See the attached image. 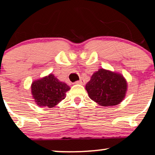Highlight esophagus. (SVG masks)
Here are the masks:
<instances>
[{
	"instance_id": "34e87169",
	"label": "esophagus",
	"mask_w": 155,
	"mask_h": 155,
	"mask_svg": "<svg viewBox=\"0 0 155 155\" xmlns=\"http://www.w3.org/2000/svg\"><path fill=\"white\" fill-rule=\"evenodd\" d=\"M76 84H84L85 81H84V79H81L80 80H79V81H76Z\"/></svg>"
}]
</instances>
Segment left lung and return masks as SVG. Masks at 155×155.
Here are the masks:
<instances>
[{
	"instance_id": "8db88e82",
	"label": "left lung",
	"mask_w": 155,
	"mask_h": 155,
	"mask_svg": "<svg viewBox=\"0 0 155 155\" xmlns=\"http://www.w3.org/2000/svg\"><path fill=\"white\" fill-rule=\"evenodd\" d=\"M127 87L122 74L104 68L94 73L85 87L90 99L103 106H116L122 102Z\"/></svg>"
}]
</instances>
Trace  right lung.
I'll list each match as a JSON object with an SVG mask.
<instances>
[{"label": "right lung", "mask_w": 155, "mask_h": 155, "mask_svg": "<svg viewBox=\"0 0 155 155\" xmlns=\"http://www.w3.org/2000/svg\"><path fill=\"white\" fill-rule=\"evenodd\" d=\"M70 87L57 79L53 74L35 80L31 84V93L38 106L54 107L65 99Z\"/></svg>", "instance_id": "obj_1"}]
</instances>
